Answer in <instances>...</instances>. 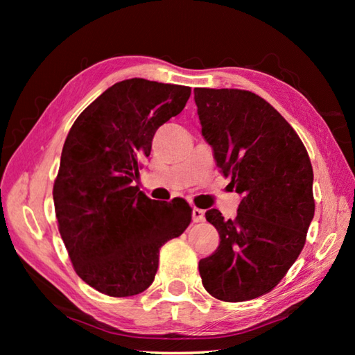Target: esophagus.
Here are the masks:
<instances>
[{
    "mask_svg": "<svg viewBox=\"0 0 355 355\" xmlns=\"http://www.w3.org/2000/svg\"><path fill=\"white\" fill-rule=\"evenodd\" d=\"M203 219H205V213H203V209L192 208V220H194V222H202Z\"/></svg>",
    "mask_w": 355,
    "mask_h": 355,
    "instance_id": "34e87169",
    "label": "esophagus"
}]
</instances>
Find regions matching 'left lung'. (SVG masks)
Segmentation results:
<instances>
[{
  "mask_svg": "<svg viewBox=\"0 0 355 355\" xmlns=\"http://www.w3.org/2000/svg\"><path fill=\"white\" fill-rule=\"evenodd\" d=\"M194 100L216 163L243 197L233 220L214 208L205 213L220 243L199 272L213 297L243 302L274 290L304 249L313 169L296 131L257 94L197 87Z\"/></svg>",
  "mask_w": 355,
  "mask_h": 355,
  "instance_id": "8db88e82",
  "label": "left lung"
}]
</instances>
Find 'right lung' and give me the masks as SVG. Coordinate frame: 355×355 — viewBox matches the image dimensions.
Returning a JSON list of instances; mask_svg holds the SVG:
<instances>
[{
	"mask_svg": "<svg viewBox=\"0 0 355 355\" xmlns=\"http://www.w3.org/2000/svg\"><path fill=\"white\" fill-rule=\"evenodd\" d=\"M191 87L131 78L84 110L64 142L53 186L61 238L76 274L112 297L139 294L159 249L188 228L183 199L152 200L133 186L161 125L183 111Z\"/></svg>",
	"mask_w": 355,
	"mask_h": 355,
	"instance_id": "obj_1",
	"label": "right lung"
}]
</instances>
